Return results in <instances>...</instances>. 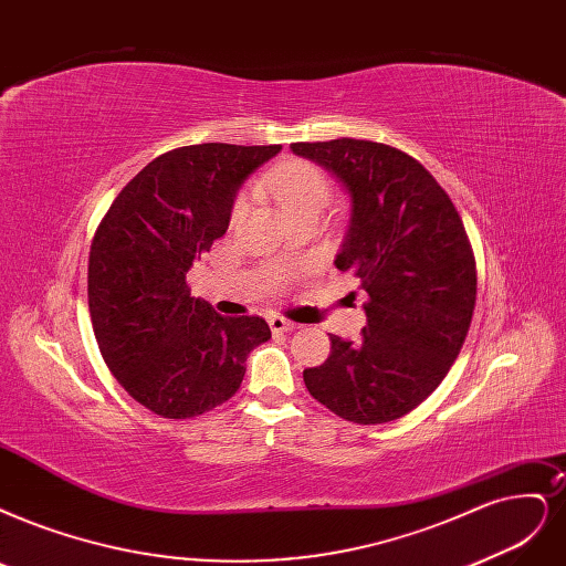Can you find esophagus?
I'll return each instance as SVG.
<instances>
[{"label": "esophagus", "instance_id": "esophagus-1", "mask_svg": "<svg viewBox=\"0 0 566 566\" xmlns=\"http://www.w3.org/2000/svg\"><path fill=\"white\" fill-rule=\"evenodd\" d=\"M270 328L275 331V333H286V331H294V328H298V324L275 315V317H270Z\"/></svg>", "mask_w": 566, "mask_h": 566}]
</instances>
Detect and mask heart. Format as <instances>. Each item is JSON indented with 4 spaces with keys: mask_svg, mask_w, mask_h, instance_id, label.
I'll return each mask as SVG.
<instances>
[{
    "mask_svg": "<svg viewBox=\"0 0 566 566\" xmlns=\"http://www.w3.org/2000/svg\"><path fill=\"white\" fill-rule=\"evenodd\" d=\"M259 188L275 196L291 219H298L303 214H322L333 198L328 177L317 165L307 160H289L275 167V170L259 179ZM244 209L247 200L238 198L233 205V219H238Z\"/></svg>",
    "mask_w": 566,
    "mask_h": 566,
    "instance_id": "1",
    "label": "heart"
}]
</instances>
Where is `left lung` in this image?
I'll return each mask as SVG.
<instances>
[{"label": "left lung", "mask_w": 566, "mask_h": 566, "mask_svg": "<svg viewBox=\"0 0 566 566\" xmlns=\"http://www.w3.org/2000/svg\"><path fill=\"white\" fill-rule=\"evenodd\" d=\"M352 196L336 268L366 291L361 338L331 336L328 359L305 368L307 391L354 424L408 415L443 382L475 307V256L462 217L420 160L370 139L296 142Z\"/></svg>", "instance_id": "8db88e82"}]
</instances>
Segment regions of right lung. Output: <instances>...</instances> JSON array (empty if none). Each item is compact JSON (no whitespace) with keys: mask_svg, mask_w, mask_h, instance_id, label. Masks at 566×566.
<instances>
[{"mask_svg":"<svg viewBox=\"0 0 566 566\" xmlns=\"http://www.w3.org/2000/svg\"><path fill=\"white\" fill-rule=\"evenodd\" d=\"M282 144H191L154 158L102 217L88 259V310L104 364L137 403L188 420L226 403L247 354L270 338L261 317H221L186 272L230 221L240 184Z\"/></svg>","mask_w":566,"mask_h":566,"instance_id":"right-lung-1","label":"right lung"}]
</instances>
